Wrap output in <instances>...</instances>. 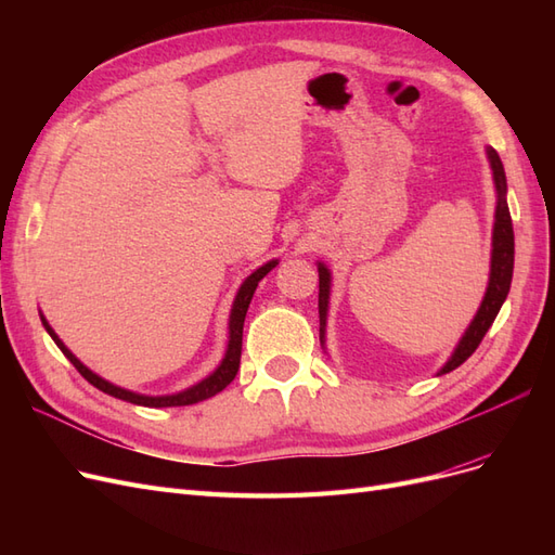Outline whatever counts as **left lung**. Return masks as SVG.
<instances>
[{
	"label": "left lung",
	"mask_w": 555,
	"mask_h": 555,
	"mask_svg": "<svg viewBox=\"0 0 555 555\" xmlns=\"http://www.w3.org/2000/svg\"><path fill=\"white\" fill-rule=\"evenodd\" d=\"M489 159L495 178V190H498V208H495V227H493V257H491V280L489 289L481 300V308L473 324L465 331L463 340L459 343L453 357L447 361V365L440 371V375L456 371L461 363H465L469 357L475 354V349L483 340L486 331L491 328L495 317L505 304V298L512 287V273H514V227H512V215L507 206V178L505 169H502V162L493 147H489ZM328 287H331V275L326 268L319 263V340L324 338V326H326V310H328Z\"/></svg>",
	"instance_id": "1"
}]
</instances>
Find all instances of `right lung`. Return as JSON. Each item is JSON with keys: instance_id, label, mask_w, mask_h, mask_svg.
<instances>
[{"instance_id": "add662e5", "label": "right lung", "mask_w": 555, "mask_h": 555, "mask_svg": "<svg viewBox=\"0 0 555 555\" xmlns=\"http://www.w3.org/2000/svg\"><path fill=\"white\" fill-rule=\"evenodd\" d=\"M275 263H278V261L266 263V266L259 268V271L251 273V275L243 282V287H241L236 300H233L231 322H229V331H231L229 338H231V340H229V349H227V357H224L222 365L217 367V371H215L208 379L198 382L196 386H192V389L182 391V393H176V396H162V398L139 396V393H131V391L120 389V386H113V384H108V382L102 379V377H96L92 371H88V367L82 365V363L72 354L69 349H66V347L62 345V340L53 333V328H50V326L46 324L43 317H41V322H43L46 331L50 333V338H53L55 345L64 351V357L69 359V361L74 363L76 371H78L82 377H86L92 386H96L99 391H104V393H108V396H113V398H120V400L133 402V405H143V408H180V405H194V402H201V400H206V398H212L215 393H220L222 389H227V386L233 382V377H236L238 367H241V351H243V324H245V314H247V308H249L251 294H255L259 280H261L268 271H271V268H275Z\"/></svg>"}]
</instances>
